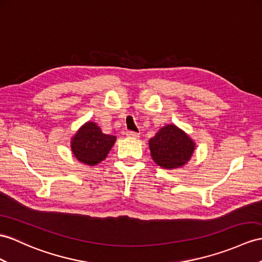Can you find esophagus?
I'll list each match as a JSON object with an SVG mask.
<instances>
[{
  "label": "esophagus",
  "mask_w": 262,
  "mask_h": 262,
  "mask_svg": "<svg viewBox=\"0 0 262 262\" xmlns=\"http://www.w3.org/2000/svg\"><path fill=\"white\" fill-rule=\"evenodd\" d=\"M125 136L129 138H132V139H137V138H139V133L135 132V131H126Z\"/></svg>",
  "instance_id": "esophagus-1"
}]
</instances>
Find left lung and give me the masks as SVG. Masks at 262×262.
<instances>
[{
    "mask_svg": "<svg viewBox=\"0 0 262 262\" xmlns=\"http://www.w3.org/2000/svg\"><path fill=\"white\" fill-rule=\"evenodd\" d=\"M149 146L153 160L165 169L187 163L194 150L192 140L173 124L163 126L156 137L150 139Z\"/></svg>",
    "mask_w": 262,
    "mask_h": 262,
    "instance_id": "8db88e82",
    "label": "left lung"
}]
</instances>
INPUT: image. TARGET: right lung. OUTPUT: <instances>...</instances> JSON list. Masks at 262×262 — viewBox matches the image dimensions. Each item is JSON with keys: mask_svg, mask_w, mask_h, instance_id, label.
<instances>
[{"mask_svg": "<svg viewBox=\"0 0 262 262\" xmlns=\"http://www.w3.org/2000/svg\"><path fill=\"white\" fill-rule=\"evenodd\" d=\"M117 138L102 133L100 127L88 122L72 138L71 149L79 161L94 165L104 160Z\"/></svg>", "mask_w": 262, "mask_h": 262, "instance_id": "add662e5", "label": "right lung"}]
</instances>
